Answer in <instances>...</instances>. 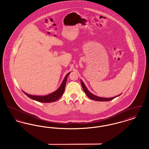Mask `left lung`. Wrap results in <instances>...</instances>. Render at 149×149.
Returning <instances> with one entry per match:
<instances>
[{"instance_id": "obj_1", "label": "left lung", "mask_w": 149, "mask_h": 149, "mask_svg": "<svg viewBox=\"0 0 149 149\" xmlns=\"http://www.w3.org/2000/svg\"><path fill=\"white\" fill-rule=\"evenodd\" d=\"M81 86L83 87V89L84 90V92H85L86 95L90 98V99H92L94 100H95V101H100V102H106V101H110L112 99H113L114 98H115L116 97L120 95V94L118 95V96H116V97H114L112 98H102V97H99L98 96H96L94 94H93L92 93L90 92L86 88V87L85 86V84H84V83L83 82V81L81 80Z\"/></svg>"}]
</instances>
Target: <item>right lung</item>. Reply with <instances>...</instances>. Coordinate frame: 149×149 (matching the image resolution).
<instances>
[{"mask_svg": "<svg viewBox=\"0 0 149 149\" xmlns=\"http://www.w3.org/2000/svg\"><path fill=\"white\" fill-rule=\"evenodd\" d=\"M69 74H70V72H69L68 74H66V77L64 78V80H63V83H61L60 86L59 87V88L55 92L52 93L50 94H48V95H45V96H37V95H30V94L24 92V91H23V92L27 96H28L29 98L33 99L35 100L40 102L50 103V102H55V101H56L57 100L59 99L62 96V95L64 94L65 88V85H66V80H67V78Z\"/></svg>", "mask_w": 149, "mask_h": 149, "instance_id": "right-lung-1", "label": "right lung"}]
</instances>
